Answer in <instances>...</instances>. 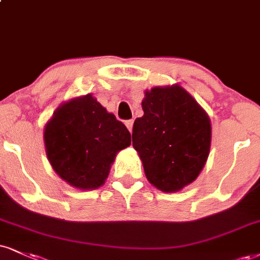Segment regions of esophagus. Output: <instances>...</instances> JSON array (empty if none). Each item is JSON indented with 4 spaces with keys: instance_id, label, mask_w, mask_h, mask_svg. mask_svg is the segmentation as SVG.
Here are the masks:
<instances>
[{
    "instance_id": "34e87169",
    "label": "esophagus",
    "mask_w": 260,
    "mask_h": 260,
    "mask_svg": "<svg viewBox=\"0 0 260 260\" xmlns=\"http://www.w3.org/2000/svg\"><path fill=\"white\" fill-rule=\"evenodd\" d=\"M124 124H126V127L128 128V131H129V132H132V129H133V120L126 121V122H124Z\"/></svg>"
}]
</instances>
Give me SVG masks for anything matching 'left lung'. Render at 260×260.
I'll return each mask as SVG.
<instances>
[{
  "instance_id": "1",
  "label": "left lung",
  "mask_w": 260,
  "mask_h": 260,
  "mask_svg": "<svg viewBox=\"0 0 260 260\" xmlns=\"http://www.w3.org/2000/svg\"><path fill=\"white\" fill-rule=\"evenodd\" d=\"M142 108L132 142L145 176L161 191H179L199 177L208 158V115L179 84L146 90Z\"/></svg>"
}]
</instances>
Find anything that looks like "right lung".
<instances>
[{"mask_svg": "<svg viewBox=\"0 0 260 260\" xmlns=\"http://www.w3.org/2000/svg\"><path fill=\"white\" fill-rule=\"evenodd\" d=\"M43 138L53 170L80 190L102 186L117 152L131 145L126 126L92 94L62 103L47 122Z\"/></svg>", "mask_w": 260, "mask_h": 260, "instance_id": "right-lung-1", "label": "right lung"}]
</instances>
